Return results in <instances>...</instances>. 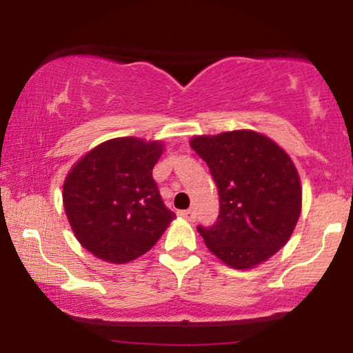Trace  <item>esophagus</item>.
I'll list each match as a JSON object with an SVG mask.
<instances>
[{"instance_id":"esophagus-1","label":"esophagus","mask_w":353,"mask_h":353,"mask_svg":"<svg viewBox=\"0 0 353 353\" xmlns=\"http://www.w3.org/2000/svg\"><path fill=\"white\" fill-rule=\"evenodd\" d=\"M177 216L185 219V221H194L196 214H194L192 209H188V210H179V214H177Z\"/></svg>"}]
</instances>
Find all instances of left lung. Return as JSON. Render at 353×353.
I'll use <instances>...</instances> for the list:
<instances>
[{
	"mask_svg": "<svg viewBox=\"0 0 353 353\" xmlns=\"http://www.w3.org/2000/svg\"><path fill=\"white\" fill-rule=\"evenodd\" d=\"M190 148L208 163L219 189L217 222L197 228L210 252L239 270L277 254L302 210L301 177L289 154L250 129L194 136Z\"/></svg>",
	"mask_w": 353,
	"mask_h": 353,
	"instance_id": "8db88e82",
	"label": "left lung"
}]
</instances>
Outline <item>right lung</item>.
<instances>
[{"label":"right lung","instance_id":"obj_1","mask_svg":"<svg viewBox=\"0 0 353 353\" xmlns=\"http://www.w3.org/2000/svg\"><path fill=\"white\" fill-rule=\"evenodd\" d=\"M161 141L116 137L84 154L63 184L76 239L101 261L125 264L152 249L174 221L152 179Z\"/></svg>","mask_w":353,"mask_h":353}]
</instances>
